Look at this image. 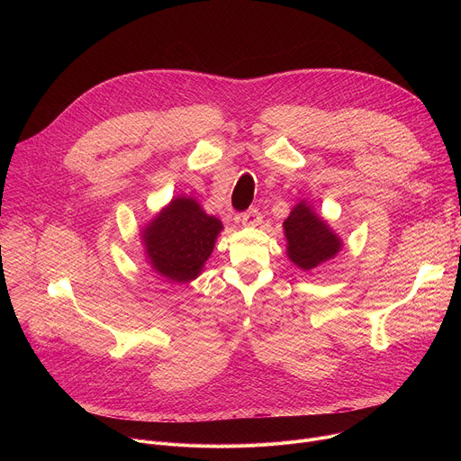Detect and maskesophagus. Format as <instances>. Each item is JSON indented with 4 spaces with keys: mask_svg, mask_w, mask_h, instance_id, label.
Listing matches in <instances>:
<instances>
[{
    "mask_svg": "<svg viewBox=\"0 0 461 461\" xmlns=\"http://www.w3.org/2000/svg\"><path fill=\"white\" fill-rule=\"evenodd\" d=\"M240 222H242V226L255 228V226H258V224L262 222V215H260L258 210L253 208V210H249V212H246V213L240 215Z\"/></svg>",
    "mask_w": 461,
    "mask_h": 461,
    "instance_id": "obj_1",
    "label": "esophagus"
}]
</instances>
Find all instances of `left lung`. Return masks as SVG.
Wrapping results in <instances>:
<instances>
[{
  "mask_svg": "<svg viewBox=\"0 0 461 461\" xmlns=\"http://www.w3.org/2000/svg\"><path fill=\"white\" fill-rule=\"evenodd\" d=\"M283 230L288 258L304 272L334 258L343 248L341 237L321 215L315 213L308 201H299L294 206L290 217L283 222Z\"/></svg>",
  "mask_w": 461,
  "mask_h": 461,
  "instance_id": "1",
  "label": "left lung"
}]
</instances>
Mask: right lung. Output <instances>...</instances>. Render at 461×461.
<instances>
[{
    "instance_id": "right-lung-1",
    "label": "right lung",
    "mask_w": 461,
    "mask_h": 461,
    "mask_svg": "<svg viewBox=\"0 0 461 461\" xmlns=\"http://www.w3.org/2000/svg\"><path fill=\"white\" fill-rule=\"evenodd\" d=\"M222 230L193 196L178 194L142 228L148 265L167 283H189L203 274Z\"/></svg>"
}]
</instances>
